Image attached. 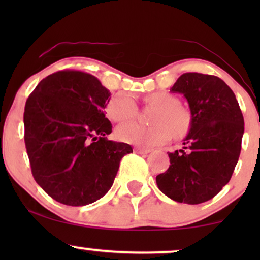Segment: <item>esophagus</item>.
<instances>
[{
    "instance_id": "esophagus-1",
    "label": "esophagus",
    "mask_w": 260,
    "mask_h": 260,
    "mask_svg": "<svg viewBox=\"0 0 260 260\" xmlns=\"http://www.w3.org/2000/svg\"><path fill=\"white\" fill-rule=\"evenodd\" d=\"M135 151H136L137 154H149V152H150L151 150H150V149H145V148L137 147V148H135Z\"/></svg>"
}]
</instances>
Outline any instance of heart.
<instances>
[{
  "mask_svg": "<svg viewBox=\"0 0 260 260\" xmlns=\"http://www.w3.org/2000/svg\"><path fill=\"white\" fill-rule=\"evenodd\" d=\"M148 104L157 106L158 110L152 117V126H142L136 123H129L117 129V137L126 143L156 147L165 144L174 136L182 137L190 126V116L186 110L180 108V102L169 92H152L145 97ZM106 112L115 122L122 123L135 118L137 113V104L130 93H117L110 99Z\"/></svg>",
  "mask_w": 260,
  "mask_h": 260,
  "instance_id": "b5f03b06",
  "label": "heart"
}]
</instances>
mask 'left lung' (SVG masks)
Segmentation results:
<instances>
[{
    "label": "left lung",
    "instance_id": "8db88e82",
    "mask_svg": "<svg viewBox=\"0 0 260 260\" xmlns=\"http://www.w3.org/2000/svg\"><path fill=\"white\" fill-rule=\"evenodd\" d=\"M170 91L187 99L190 127L183 148L168 152L170 166L156 176V183L174 201L202 204L231 180L241 150L244 117L233 91L215 76L184 73Z\"/></svg>",
    "mask_w": 260,
    "mask_h": 260
}]
</instances>
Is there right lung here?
Returning a JSON list of instances; mask_svg holds the SVG:
<instances>
[{
  "label": "right lung",
  "mask_w": 260,
  "mask_h": 260,
  "mask_svg": "<svg viewBox=\"0 0 260 260\" xmlns=\"http://www.w3.org/2000/svg\"><path fill=\"white\" fill-rule=\"evenodd\" d=\"M110 91L92 74L59 71L42 79L26 102L24 143L37 183L67 206L99 200L112 187L131 145L109 141L104 109Z\"/></svg>",
  "instance_id": "1"
}]
</instances>
